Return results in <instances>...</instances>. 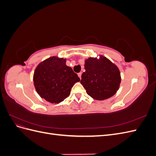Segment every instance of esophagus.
<instances>
[{
    "mask_svg": "<svg viewBox=\"0 0 156 156\" xmlns=\"http://www.w3.org/2000/svg\"><path fill=\"white\" fill-rule=\"evenodd\" d=\"M81 75H82V73L81 72H80V73H78V76H79V77L81 79Z\"/></svg>",
    "mask_w": 156,
    "mask_h": 156,
    "instance_id": "1",
    "label": "esophagus"
}]
</instances>
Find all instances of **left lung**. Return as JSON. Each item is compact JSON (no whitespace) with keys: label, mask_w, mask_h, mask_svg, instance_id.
I'll return each instance as SVG.
<instances>
[{"label":"left lung","mask_w":156,"mask_h":156,"mask_svg":"<svg viewBox=\"0 0 156 156\" xmlns=\"http://www.w3.org/2000/svg\"><path fill=\"white\" fill-rule=\"evenodd\" d=\"M84 69L81 83L88 95L94 100H104L116 93L121 82L120 70L105 56L86 59Z\"/></svg>","instance_id":"obj_1"}]
</instances>
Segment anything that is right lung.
Wrapping results in <instances>:
<instances>
[{
    "label": "right lung",
    "instance_id": "add662e5",
    "mask_svg": "<svg viewBox=\"0 0 156 156\" xmlns=\"http://www.w3.org/2000/svg\"><path fill=\"white\" fill-rule=\"evenodd\" d=\"M66 60L51 56L36 67L33 81L40 96L51 103L63 101L70 94L71 89L80 79L66 64Z\"/></svg>",
    "mask_w": 156,
    "mask_h": 156
}]
</instances>
